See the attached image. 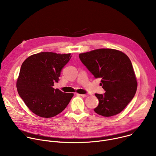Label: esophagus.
I'll use <instances>...</instances> for the list:
<instances>
[{
    "instance_id": "obj_1",
    "label": "esophagus",
    "mask_w": 156,
    "mask_h": 156,
    "mask_svg": "<svg viewBox=\"0 0 156 156\" xmlns=\"http://www.w3.org/2000/svg\"><path fill=\"white\" fill-rule=\"evenodd\" d=\"M78 95H79V96H82V97H83V98H85V97L87 96V94H78Z\"/></svg>"
}]
</instances>
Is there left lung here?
<instances>
[{"label": "left lung", "instance_id": "8db88e82", "mask_svg": "<svg viewBox=\"0 0 156 156\" xmlns=\"http://www.w3.org/2000/svg\"><path fill=\"white\" fill-rule=\"evenodd\" d=\"M79 57L96 78L102 79L100 84L106 91L95 94L99 105L94 112L106 117L120 113L135 96L138 86L128 57L118 50L98 49L80 54Z\"/></svg>", "mask_w": 156, "mask_h": 156}]
</instances>
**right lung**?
<instances>
[{
    "mask_svg": "<svg viewBox=\"0 0 156 156\" xmlns=\"http://www.w3.org/2000/svg\"><path fill=\"white\" fill-rule=\"evenodd\" d=\"M71 54L46 52L33 54L22 63L16 81L18 94L34 114L53 117L66 108L73 93H63L53 87Z\"/></svg>",
    "mask_w": 156,
    "mask_h": 156,
    "instance_id": "obj_1",
    "label": "right lung"
}]
</instances>
